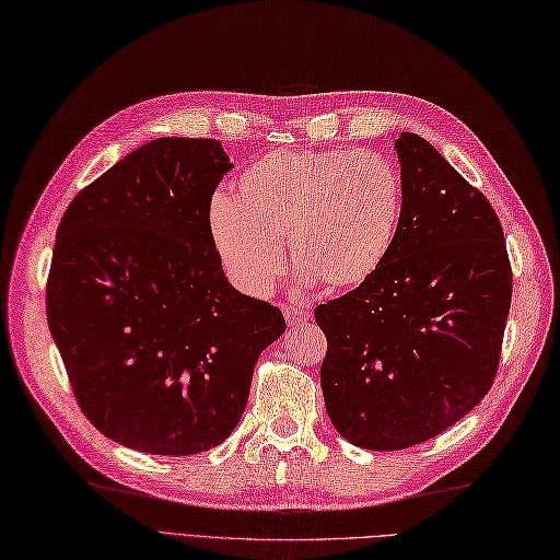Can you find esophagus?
Masks as SVG:
<instances>
[{
    "label": "esophagus",
    "mask_w": 560,
    "mask_h": 560,
    "mask_svg": "<svg viewBox=\"0 0 560 560\" xmlns=\"http://www.w3.org/2000/svg\"><path fill=\"white\" fill-rule=\"evenodd\" d=\"M282 313H284L289 324H303V322L311 319V311H307V307H303V305H294V303H287L282 307Z\"/></svg>",
    "instance_id": "34e87169"
}]
</instances>
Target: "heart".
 Returning a JSON list of instances; mask_svg holds the SVG:
<instances>
[{"instance_id":"obj_1","label":"heart","mask_w":560,"mask_h":560,"mask_svg":"<svg viewBox=\"0 0 560 560\" xmlns=\"http://www.w3.org/2000/svg\"><path fill=\"white\" fill-rule=\"evenodd\" d=\"M402 178L371 150H271L210 208V238L247 294L264 296L284 268L299 282L350 292L387 261L402 220Z\"/></svg>"}]
</instances>
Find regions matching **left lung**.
<instances>
[{"label":"left lung","mask_w":560,"mask_h":560,"mask_svg":"<svg viewBox=\"0 0 560 560\" xmlns=\"http://www.w3.org/2000/svg\"><path fill=\"white\" fill-rule=\"evenodd\" d=\"M398 238L380 271L319 303L322 392L352 445L396 452L464 419L498 373L512 266L495 210L417 133L396 141Z\"/></svg>","instance_id":"obj_1"}]
</instances>
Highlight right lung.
Masks as SVG:
<instances>
[{"label":"right lung","instance_id":"obj_1","mask_svg":"<svg viewBox=\"0 0 560 560\" xmlns=\"http://www.w3.org/2000/svg\"><path fill=\"white\" fill-rule=\"evenodd\" d=\"M229 168L215 139H155L81 189L57 226L50 334L83 415L125 447L222 445L287 329L276 305L226 282L210 238Z\"/></svg>","mask_w":560,"mask_h":560}]
</instances>
